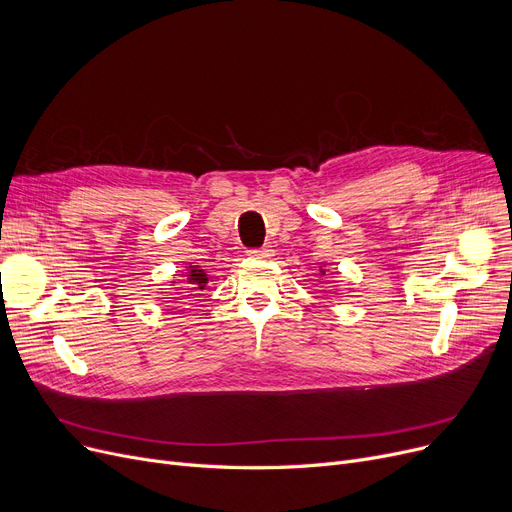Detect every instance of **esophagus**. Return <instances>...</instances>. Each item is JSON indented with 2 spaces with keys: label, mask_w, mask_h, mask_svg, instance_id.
Listing matches in <instances>:
<instances>
[{
  "label": "esophagus",
  "mask_w": 512,
  "mask_h": 512,
  "mask_svg": "<svg viewBox=\"0 0 512 512\" xmlns=\"http://www.w3.org/2000/svg\"><path fill=\"white\" fill-rule=\"evenodd\" d=\"M249 257H255V259H270L274 255V249L272 247H259V249H249L247 251Z\"/></svg>",
  "instance_id": "34e87169"
}]
</instances>
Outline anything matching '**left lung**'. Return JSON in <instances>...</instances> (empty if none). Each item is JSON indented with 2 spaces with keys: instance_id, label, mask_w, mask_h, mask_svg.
<instances>
[{
  "instance_id": "obj_1",
  "label": "left lung",
  "mask_w": 512,
  "mask_h": 512,
  "mask_svg": "<svg viewBox=\"0 0 512 512\" xmlns=\"http://www.w3.org/2000/svg\"><path fill=\"white\" fill-rule=\"evenodd\" d=\"M324 274H326V272H324Z\"/></svg>"
}]
</instances>
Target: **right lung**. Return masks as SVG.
<instances>
[{
    "mask_svg": "<svg viewBox=\"0 0 512 512\" xmlns=\"http://www.w3.org/2000/svg\"><path fill=\"white\" fill-rule=\"evenodd\" d=\"M186 282L193 284L195 290H203V288L207 286L209 278H207L205 270H201L199 265H188V270H186ZM188 297H191V294H188Z\"/></svg>",
    "mask_w": 512,
    "mask_h": 512,
    "instance_id": "add662e5",
    "label": "right lung"
}]
</instances>
